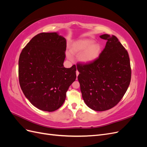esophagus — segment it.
<instances>
[{
    "label": "esophagus",
    "mask_w": 147,
    "mask_h": 147,
    "mask_svg": "<svg viewBox=\"0 0 147 147\" xmlns=\"http://www.w3.org/2000/svg\"><path fill=\"white\" fill-rule=\"evenodd\" d=\"M78 74H79V72H78V70H77V71H76V75H77V77L78 76Z\"/></svg>",
    "instance_id": "esophagus-1"
}]
</instances>
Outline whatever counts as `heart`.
Listing matches in <instances>:
<instances>
[{
    "mask_svg": "<svg viewBox=\"0 0 147 147\" xmlns=\"http://www.w3.org/2000/svg\"><path fill=\"white\" fill-rule=\"evenodd\" d=\"M94 42L93 40L89 38L76 42L72 45L70 52L75 55H78L83 52L80 56V61L84 64L92 63L98 58L101 52V46L99 43H94ZM67 55L69 59L72 58L69 53H67Z\"/></svg>",
    "mask_w": 147,
    "mask_h": 147,
    "instance_id": "obj_1",
    "label": "heart"
}]
</instances>
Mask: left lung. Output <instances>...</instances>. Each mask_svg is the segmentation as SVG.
Returning a JSON list of instances; mask_svg holds the SVG:
<instances>
[{
    "instance_id": "8db88e82",
    "label": "left lung",
    "mask_w": 147,
    "mask_h": 147,
    "mask_svg": "<svg viewBox=\"0 0 147 147\" xmlns=\"http://www.w3.org/2000/svg\"><path fill=\"white\" fill-rule=\"evenodd\" d=\"M106 45L96 60L77 64L78 80L85 104L95 111L113 108L123 98L129 85L131 69L128 53L115 35L100 36Z\"/></svg>"
}]
</instances>
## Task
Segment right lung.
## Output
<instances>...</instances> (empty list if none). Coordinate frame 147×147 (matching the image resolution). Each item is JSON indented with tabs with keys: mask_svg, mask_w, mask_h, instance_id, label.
Instances as JSON below:
<instances>
[{
	"mask_svg": "<svg viewBox=\"0 0 147 147\" xmlns=\"http://www.w3.org/2000/svg\"><path fill=\"white\" fill-rule=\"evenodd\" d=\"M66 40L56 32L40 33L22 50L18 63L22 91L37 109L53 112L60 108L66 92L76 79L75 65H63Z\"/></svg>",
	"mask_w": 147,
	"mask_h": 147,
	"instance_id": "add662e5",
	"label": "right lung"
}]
</instances>
